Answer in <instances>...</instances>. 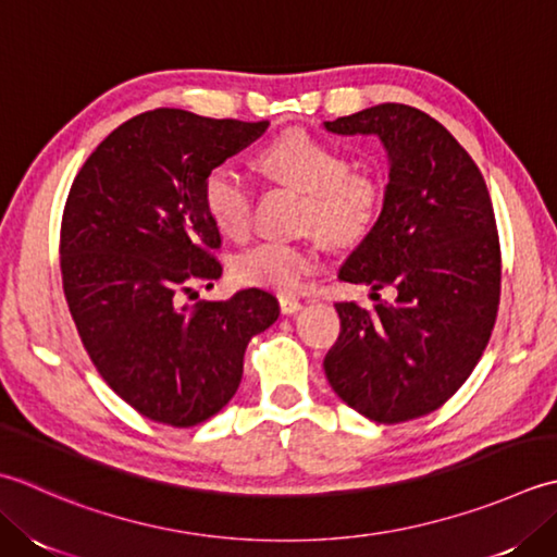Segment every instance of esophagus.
Returning <instances> with one entry per match:
<instances>
[{
	"label": "esophagus",
	"mask_w": 557,
	"mask_h": 557,
	"mask_svg": "<svg viewBox=\"0 0 557 557\" xmlns=\"http://www.w3.org/2000/svg\"><path fill=\"white\" fill-rule=\"evenodd\" d=\"M301 309V301L297 297H289V294H282L280 297V311L282 313H297Z\"/></svg>",
	"instance_id": "esophagus-1"
}]
</instances>
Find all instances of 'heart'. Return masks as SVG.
<instances>
[{"label": "heart", "instance_id": "heart-1", "mask_svg": "<svg viewBox=\"0 0 557 557\" xmlns=\"http://www.w3.org/2000/svg\"><path fill=\"white\" fill-rule=\"evenodd\" d=\"M258 166L304 193L301 224L337 244L364 238L384 207V183L374 171L350 166L345 149L304 129L270 139L258 151ZM202 205L216 232L244 238L253 214V185L232 163H216L202 181ZM319 263L321 250L313 242H258L232 260V272L238 285L297 292Z\"/></svg>", "mask_w": 557, "mask_h": 557}]
</instances>
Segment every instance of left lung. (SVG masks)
<instances>
[{
	"label": "left lung",
	"instance_id": "obj_1",
	"mask_svg": "<svg viewBox=\"0 0 557 557\" xmlns=\"http://www.w3.org/2000/svg\"><path fill=\"white\" fill-rule=\"evenodd\" d=\"M325 129L379 135L391 166L374 228L337 272L372 287L376 304H335L341 335L325 376L369 420H416L461 388L493 333L503 282L493 202L468 151L418 108L381 103Z\"/></svg>",
	"mask_w": 557,
	"mask_h": 557
}]
</instances>
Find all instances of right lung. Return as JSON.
<instances>
[{
    "instance_id": "right-lung-1",
    "label": "right lung",
    "mask_w": 557,
    "mask_h": 557,
    "mask_svg": "<svg viewBox=\"0 0 557 557\" xmlns=\"http://www.w3.org/2000/svg\"><path fill=\"white\" fill-rule=\"evenodd\" d=\"M265 129L268 120L157 108L113 129L70 188L64 299L98 374L154 422L193 428L216 416L242 384L248 341L280 315L258 287L193 304L195 280L222 277L202 181Z\"/></svg>"
}]
</instances>
